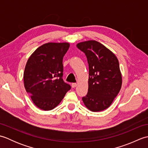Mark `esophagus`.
Segmentation results:
<instances>
[{
    "label": "esophagus",
    "mask_w": 148,
    "mask_h": 148,
    "mask_svg": "<svg viewBox=\"0 0 148 148\" xmlns=\"http://www.w3.org/2000/svg\"><path fill=\"white\" fill-rule=\"evenodd\" d=\"M77 86V83H72V88H75Z\"/></svg>",
    "instance_id": "34e87169"
}]
</instances>
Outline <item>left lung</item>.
I'll use <instances>...</instances> for the list:
<instances>
[{
	"mask_svg": "<svg viewBox=\"0 0 148 148\" xmlns=\"http://www.w3.org/2000/svg\"><path fill=\"white\" fill-rule=\"evenodd\" d=\"M76 46L85 53L89 66L88 91L82 98L84 104L93 112L102 111L111 106L121 88L118 60L96 40L81 42Z\"/></svg>",
	"mask_w": 148,
	"mask_h": 148,
	"instance_id": "left-lung-1",
	"label": "left lung"
}]
</instances>
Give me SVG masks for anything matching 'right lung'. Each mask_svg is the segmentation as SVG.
Listing matches in <instances>:
<instances>
[{
	"mask_svg": "<svg viewBox=\"0 0 148 148\" xmlns=\"http://www.w3.org/2000/svg\"><path fill=\"white\" fill-rule=\"evenodd\" d=\"M68 42H48L37 48L28 59L23 74L27 92L37 108L49 111L57 106L71 88L63 79V58Z\"/></svg>",
	"mask_w": 148,
	"mask_h": 148,
	"instance_id": "1",
	"label": "right lung"
}]
</instances>
